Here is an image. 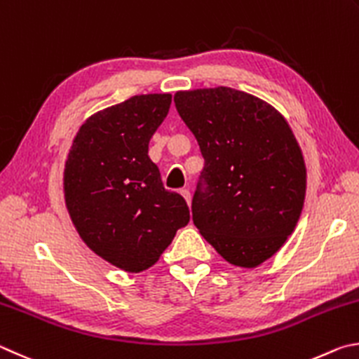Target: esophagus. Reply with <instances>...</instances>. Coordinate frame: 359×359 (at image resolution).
Instances as JSON below:
<instances>
[{"mask_svg":"<svg viewBox=\"0 0 359 359\" xmlns=\"http://www.w3.org/2000/svg\"><path fill=\"white\" fill-rule=\"evenodd\" d=\"M181 196L184 197V200L187 202V205L191 206V203H192V196H191V191L189 189H181Z\"/></svg>","mask_w":359,"mask_h":359,"instance_id":"34e87169","label":"esophagus"}]
</instances>
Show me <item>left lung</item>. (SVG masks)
Instances as JSON below:
<instances>
[{
	"label": "left lung",
	"instance_id": "1",
	"mask_svg": "<svg viewBox=\"0 0 359 359\" xmlns=\"http://www.w3.org/2000/svg\"><path fill=\"white\" fill-rule=\"evenodd\" d=\"M173 100L205 159L194 224L231 265L259 266L293 233L304 205L306 165L290 126L265 100L227 86Z\"/></svg>",
	"mask_w": 359,
	"mask_h": 359
}]
</instances>
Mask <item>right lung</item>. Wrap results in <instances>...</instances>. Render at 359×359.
<instances>
[{
	"label": "right lung",
	"mask_w": 359,
	"mask_h": 359,
	"mask_svg": "<svg viewBox=\"0 0 359 359\" xmlns=\"http://www.w3.org/2000/svg\"><path fill=\"white\" fill-rule=\"evenodd\" d=\"M170 104L172 94H142L94 113L66 161L65 198L80 238L128 273L153 266L191 219L186 200L163 187L148 156Z\"/></svg>",
	"instance_id": "1"
}]
</instances>
